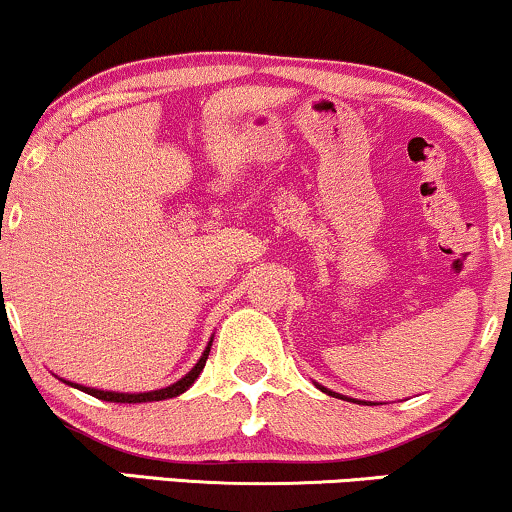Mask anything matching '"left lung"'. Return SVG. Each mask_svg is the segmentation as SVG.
<instances>
[{
	"instance_id": "obj_1",
	"label": "left lung",
	"mask_w": 512,
	"mask_h": 512,
	"mask_svg": "<svg viewBox=\"0 0 512 512\" xmlns=\"http://www.w3.org/2000/svg\"><path fill=\"white\" fill-rule=\"evenodd\" d=\"M319 389H322V386H319ZM324 393H329V396H336V393L334 391H326V389H322ZM338 398H341V396H338ZM343 400H346V398H343Z\"/></svg>"
}]
</instances>
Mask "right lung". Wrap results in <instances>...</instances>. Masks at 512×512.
<instances>
[{
	"label": "right lung",
	"mask_w": 512,
	"mask_h": 512,
	"mask_svg": "<svg viewBox=\"0 0 512 512\" xmlns=\"http://www.w3.org/2000/svg\"><path fill=\"white\" fill-rule=\"evenodd\" d=\"M209 346H212V341H209ZM209 346L205 353H202L200 362L190 369V372L183 377L181 381H176V384L166 386V389H159V391H147V393H114V391H97V389H88V386H78V384H71L76 386V389L90 393V396L100 398V400H109V403H152V400H164V398H174L178 393L188 391L190 386H193V381L200 377V372L205 369V362L209 357Z\"/></svg>",
	"instance_id": "add662e5"
}]
</instances>
